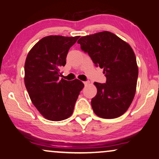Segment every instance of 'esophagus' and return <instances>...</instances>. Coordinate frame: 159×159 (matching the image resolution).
Returning <instances> with one entry per match:
<instances>
[{"label": "esophagus", "mask_w": 159, "mask_h": 159, "mask_svg": "<svg viewBox=\"0 0 159 159\" xmlns=\"http://www.w3.org/2000/svg\"><path fill=\"white\" fill-rule=\"evenodd\" d=\"M89 83V81H84V85H85V86H86V85H87V84H88Z\"/></svg>", "instance_id": "34e87169"}]
</instances>
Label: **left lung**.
<instances>
[{"mask_svg": "<svg viewBox=\"0 0 159 159\" xmlns=\"http://www.w3.org/2000/svg\"><path fill=\"white\" fill-rule=\"evenodd\" d=\"M78 43L97 67L103 68L107 78L105 84L94 83L97 93L91 102L93 111L102 118L119 117L129 107L136 92L138 67L134 51L108 31L81 37Z\"/></svg>", "mask_w": 159, "mask_h": 159, "instance_id": "1", "label": "left lung"}]
</instances>
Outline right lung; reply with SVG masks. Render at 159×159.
I'll return each instance as SVG.
<instances>
[{
  "mask_svg": "<svg viewBox=\"0 0 159 159\" xmlns=\"http://www.w3.org/2000/svg\"><path fill=\"white\" fill-rule=\"evenodd\" d=\"M80 36L49 35L35 43L25 64V84L34 106L46 119L59 121L73 113L84 84L59 78L70 48Z\"/></svg>",
  "mask_w": 159,
  "mask_h": 159,
  "instance_id": "1",
  "label": "right lung"
}]
</instances>
